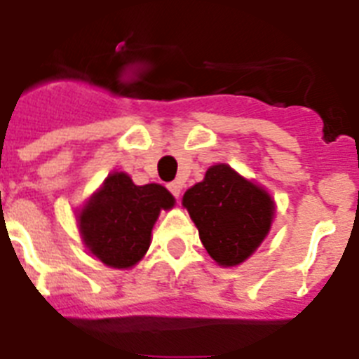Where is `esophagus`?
Segmentation results:
<instances>
[{"label": "esophagus", "instance_id": "esophagus-1", "mask_svg": "<svg viewBox=\"0 0 359 359\" xmlns=\"http://www.w3.org/2000/svg\"><path fill=\"white\" fill-rule=\"evenodd\" d=\"M168 188H170V191L173 193V197L180 198V193H182V184H180V182H171L170 186H168Z\"/></svg>", "mask_w": 359, "mask_h": 359}]
</instances>
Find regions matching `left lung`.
<instances>
[{
    "label": "left lung",
    "mask_w": 359,
    "mask_h": 359,
    "mask_svg": "<svg viewBox=\"0 0 359 359\" xmlns=\"http://www.w3.org/2000/svg\"><path fill=\"white\" fill-rule=\"evenodd\" d=\"M182 205L205 251L222 267L240 266L260 248L276 211L266 188L227 164L208 168L204 180L184 193Z\"/></svg>",
    "instance_id": "1"
}]
</instances>
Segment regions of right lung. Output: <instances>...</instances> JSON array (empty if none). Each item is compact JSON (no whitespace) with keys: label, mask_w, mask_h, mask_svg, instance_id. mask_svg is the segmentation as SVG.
<instances>
[{"label":"right lung","mask_w":359,"mask_h":359,"mask_svg":"<svg viewBox=\"0 0 359 359\" xmlns=\"http://www.w3.org/2000/svg\"><path fill=\"white\" fill-rule=\"evenodd\" d=\"M173 205L175 197L161 184L137 186L128 173L114 171L77 210L83 244L104 266L132 269L148 251L161 211Z\"/></svg>","instance_id":"right-lung-1"}]
</instances>
